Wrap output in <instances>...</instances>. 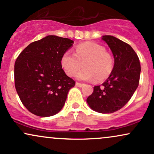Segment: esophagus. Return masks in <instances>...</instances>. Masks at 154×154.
Masks as SVG:
<instances>
[{
	"label": "esophagus",
	"instance_id": "1",
	"mask_svg": "<svg viewBox=\"0 0 154 154\" xmlns=\"http://www.w3.org/2000/svg\"><path fill=\"white\" fill-rule=\"evenodd\" d=\"M76 85L79 88H82L84 86V84H82V83H79V82H76Z\"/></svg>",
	"mask_w": 154,
	"mask_h": 154
}]
</instances>
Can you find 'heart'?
<instances>
[{"label":"heart","mask_w":154,"mask_h":154,"mask_svg":"<svg viewBox=\"0 0 154 154\" xmlns=\"http://www.w3.org/2000/svg\"><path fill=\"white\" fill-rule=\"evenodd\" d=\"M61 64L65 73L69 77L77 75L79 80L98 82L103 81L111 75L114 69V59L106 52L105 47L95 43H85L77 45L75 55L69 51L61 56Z\"/></svg>","instance_id":"obj_1"}]
</instances>
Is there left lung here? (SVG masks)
<instances>
[{
  "label": "left lung",
  "instance_id": "1",
  "mask_svg": "<svg viewBox=\"0 0 154 154\" xmlns=\"http://www.w3.org/2000/svg\"><path fill=\"white\" fill-rule=\"evenodd\" d=\"M102 40L114 56V69L103 84L95 86L87 102L93 110L110 114L121 109L131 98L138 87L141 69L138 56L129 44L111 35H104Z\"/></svg>",
  "mask_w": 154,
  "mask_h": 154
}]
</instances>
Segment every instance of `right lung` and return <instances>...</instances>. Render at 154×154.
Masks as SVG:
<instances>
[{
    "instance_id": "obj_1",
    "label": "right lung",
    "mask_w": 154,
    "mask_h": 154,
    "mask_svg": "<svg viewBox=\"0 0 154 154\" xmlns=\"http://www.w3.org/2000/svg\"><path fill=\"white\" fill-rule=\"evenodd\" d=\"M73 43L69 38L48 35L29 44L16 60V90L23 105L35 115L51 116L59 112L75 85L61 64V56Z\"/></svg>"
}]
</instances>
